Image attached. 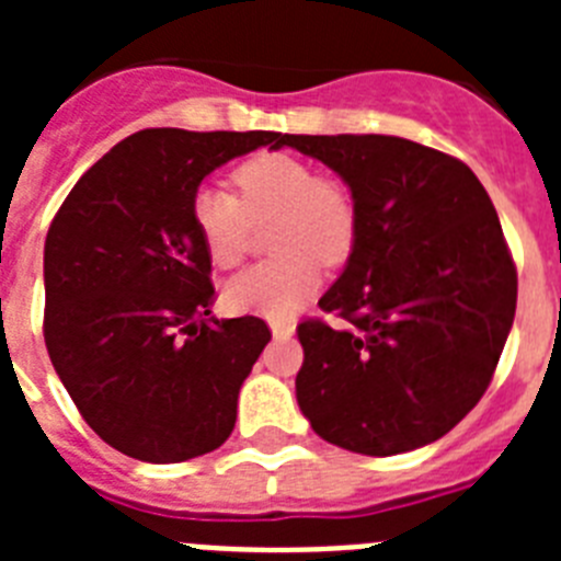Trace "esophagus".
<instances>
[{"instance_id":"esophagus-1","label":"esophagus","mask_w":561,"mask_h":561,"mask_svg":"<svg viewBox=\"0 0 561 561\" xmlns=\"http://www.w3.org/2000/svg\"><path fill=\"white\" fill-rule=\"evenodd\" d=\"M270 329H272V336H275V340H289V336L295 334V325L291 323H272Z\"/></svg>"}]
</instances>
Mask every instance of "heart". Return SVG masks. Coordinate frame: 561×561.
Listing matches in <instances>:
<instances>
[{"instance_id":"b5f03b06","label":"heart","mask_w":561,"mask_h":561,"mask_svg":"<svg viewBox=\"0 0 561 561\" xmlns=\"http://www.w3.org/2000/svg\"><path fill=\"white\" fill-rule=\"evenodd\" d=\"M238 196L221 185L193 193L191 219L216 266H236L252 221L277 216L272 250L284 255L238 272L225 286L227 309L289 320L320 289V264H342L356 241L351 193L289 153H257L232 173Z\"/></svg>"}]
</instances>
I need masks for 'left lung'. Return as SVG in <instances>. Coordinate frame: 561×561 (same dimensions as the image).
<instances>
[{
	"mask_svg": "<svg viewBox=\"0 0 561 561\" xmlns=\"http://www.w3.org/2000/svg\"><path fill=\"white\" fill-rule=\"evenodd\" d=\"M356 207V241L320 309L297 325V404L329 444L359 455L427 447L492 381L517 309L497 210L460 160L388 134H280Z\"/></svg>",
	"mask_w": 561,
	"mask_h": 561,
	"instance_id": "obj_1",
	"label": "left lung"
}]
</instances>
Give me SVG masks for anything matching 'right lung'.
<instances>
[{
	"label": "right lung",
	"instance_id": "obj_1",
	"mask_svg": "<svg viewBox=\"0 0 561 561\" xmlns=\"http://www.w3.org/2000/svg\"><path fill=\"white\" fill-rule=\"evenodd\" d=\"M275 131L146 128L69 191L44 241V342L83 421L146 463L219 449L270 342L257 317L210 314V255L193 193Z\"/></svg>",
	"mask_w": 561,
	"mask_h": 561
}]
</instances>
